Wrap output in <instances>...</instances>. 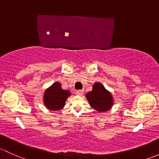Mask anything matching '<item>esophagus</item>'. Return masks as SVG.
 Masks as SVG:
<instances>
[{"instance_id":"1","label":"esophagus","mask_w":159,"mask_h":159,"mask_svg":"<svg viewBox=\"0 0 159 159\" xmlns=\"http://www.w3.org/2000/svg\"><path fill=\"white\" fill-rule=\"evenodd\" d=\"M77 95H82L83 93H84V91L83 90H78V91H76V92H75Z\"/></svg>"}]
</instances>
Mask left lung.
Returning a JSON list of instances; mask_svg holds the SVG:
<instances>
[{"label": "left lung", "mask_w": 159, "mask_h": 159, "mask_svg": "<svg viewBox=\"0 0 159 159\" xmlns=\"http://www.w3.org/2000/svg\"><path fill=\"white\" fill-rule=\"evenodd\" d=\"M86 98L93 109L100 112L107 111L113 105L111 93L100 83L93 84V91L87 93Z\"/></svg>", "instance_id": "left-lung-1"}]
</instances>
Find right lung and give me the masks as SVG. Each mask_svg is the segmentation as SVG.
Masks as SVG:
<instances>
[{
	"label": "right lung",
	"mask_w": 159,
	"mask_h": 159,
	"mask_svg": "<svg viewBox=\"0 0 159 159\" xmlns=\"http://www.w3.org/2000/svg\"><path fill=\"white\" fill-rule=\"evenodd\" d=\"M70 91L61 89V84L55 82L44 93V103L51 110H58L65 106L67 98L70 96Z\"/></svg>",
	"instance_id": "obj_1"
}]
</instances>
